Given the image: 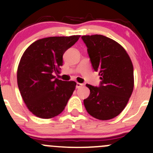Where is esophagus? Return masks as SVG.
<instances>
[{
    "instance_id": "esophagus-1",
    "label": "esophagus",
    "mask_w": 153,
    "mask_h": 153,
    "mask_svg": "<svg viewBox=\"0 0 153 153\" xmlns=\"http://www.w3.org/2000/svg\"><path fill=\"white\" fill-rule=\"evenodd\" d=\"M83 86H84V84H81V83H77V84H76V88H77V89L82 87Z\"/></svg>"
}]
</instances>
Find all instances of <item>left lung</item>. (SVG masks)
Returning <instances> with one entry per match:
<instances>
[{
	"label": "left lung",
	"mask_w": 153,
	"mask_h": 153,
	"mask_svg": "<svg viewBox=\"0 0 153 153\" xmlns=\"http://www.w3.org/2000/svg\"><path fill=\"white\" fill-rule=\"evenodd\" d=\"M87 47L91 63L98 71L99 87L86 86L90 94L84 100L86 111L101 121L118 116L127 104L134 88L133 65L121 44L101 35L81 37Z\"/></svg>",
	"instance_id": "1"
}]
</instances>
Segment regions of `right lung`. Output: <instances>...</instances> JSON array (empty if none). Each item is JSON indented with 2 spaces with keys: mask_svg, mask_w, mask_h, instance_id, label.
I'll use <instances>...</instances> for the list:
<instances>
[{
  "mask_svg": "<svg viewBox=\"0 0 153 153\" xmlns=\"http://www.w3.org/2000/svg\"><path fill=\"white\" fill-rule=\"evenodd\" d=\"M80 35L49 37L32 43L21 58L17 72L18 86L28 109L44 119L61 114L75 89V81L55 78L60 72L63 55Z\"/></svg>",
  "mask_w": 153,
  "mask_h": 153,
  "instance_id": "1",
  "label": "right lung"
}]
</instances>
